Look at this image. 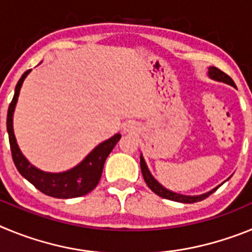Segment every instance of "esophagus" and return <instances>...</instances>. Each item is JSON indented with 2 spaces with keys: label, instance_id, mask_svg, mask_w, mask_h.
<instances>
[{
  "label": "esophagus",
  "instance_id": "34e87169",
  "mask_svg": "<svg viewBox=\"0 0 252 252\" xmlns=\"http://www.w3.org/2000/svg\"><path fill=\"white\" fill-rule=\"evenodd\" d=\"M125 130H126V131H132L133 130V126H131L130 124L126 125V126H125Z\"/></svg>",
  "mask_w": 252,
  "mask_h": 252
}]
</instances>
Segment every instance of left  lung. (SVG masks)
<instances>
[{"label": "left lung", "instance_id": "obj_1", "mask_svg": "<svg viewBox=\"0 0 252 252\" xmlns=\"http://www.w3.org/2000/svg\"><path fill=\"white\" fill-rule=\"evenodd\" d=\"M208 74H209V78H212V79H215V81L223 82V83H227L232 87H236L235 82L232 81V78H231L230 75H227L226 73L222 72V70H220L218 68H216V66H211V68H209ZM140 166H141L142 177H144V180H145V183L148 184L149 188H150L151 190L155 193V194L159 195V197L165 198V199H170V201L182 202V203H195V202H199V201H203V199H206V198L209 197V195L212 194L213 192H216L218 187H220L218 186L217 188L212 189V190H209V192L204 193V194H201V195L179 194V193L171 192V190H169V189L164 188V187H162L161 184H160L159 182H158V180L155 179L153 175H151V173L149 171L148 165H146V162H145V160H144V158H142V155L140 157Z\"/></svg>", "mask_w": 252, "mask_h": 252}]
</instances>
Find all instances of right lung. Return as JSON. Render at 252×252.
<instances>
[{"instance_id": "1", "label": "right lung", "mask_w": 252, "mask_h": 252, "mask_svg": "<svg viewBox=\"0 0 252 252\" xmlns=\"http://www.w3.org/2000/svg\"><path fill=\"white\" fill-rule=\"evenodd\" d=\"M30 72L31 69L26 70L21 75L20 81L17 82L15 94H13V98L7 111V132L13 162H15L20 174L44 194L54 198H64V199L82 197L97 187L99 179H101L102 171H103L104 161L112 149L116 146V144L121 139V135L116 133L111 139L101 142L87 155L83 161L79 162L77 166L70 170L63 171V173H46V171L35 168L20 151L12 126L13 111H15L17 98H19L20 90Z\"/></svg>"}]
</instances>
